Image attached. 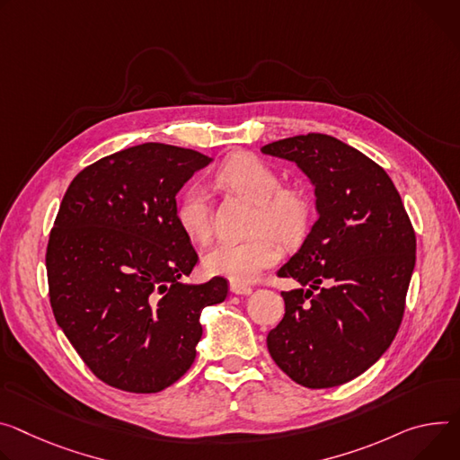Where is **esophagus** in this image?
<instances>
[{"mask_svg": "<svg viewBox=\"0 0 460 460\" xmlns=\"http://www.w3.org/2000/svg\"><path fill=\"white\" fill-rule=\"evenodd\" d=\"M229 289L233 291V294H236V296H249L253 291L252 286H245V284H240V282H231Z\"/></svg>", "mask_w": 460, "mask_h": 460, "instance_id": "obj_1", "label": "esophagus"}]
</instances>
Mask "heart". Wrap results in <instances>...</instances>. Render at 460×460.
I'll return each mask as SVG.
<instances>
[{
    "mask_svg": "<svg viewBox=\"0 0 460 460\" xmlns=\"http://www.w3.org/2000/svg\"><path fill=\"white\" fill-rule=\"evenodd\" d=\"M217 180L257 203L255 231L262 234L217 243L205 255L203 266L211 275L226 277L233 282H252L282 257L280 245L268 233L282 240H294L306 231L312 215L310 196L301 187L280 185L279 174L253 154L231 155L218 169ZM176 222L194 243H205L211 238V203L203 185L192 183L183 190L176 203Z\"/></svg>",
    "mask_w": 460,
    "mask_h": 460,
    "instance_id": "heart-1",
    "label": "heart"
}]
</instances>
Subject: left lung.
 <instances>
[{"instance_id": "obj_1", "label": "left lung", "mask_w": 460, "mask_h": 460, "mask_svg": "<svg viewBox=\"0 0 460 460\" xmlns=\"http://www.w3.org/2000/svg\"><path fill=\"white\" fill-rule=\"evenodd\" d=\"M297 163L315 187L319 218L279 271L284 317L268 333L273 361L308 389L354 380L391 347L416 261L402 198L378 163L347 143L306 134L261 148Z\"/></svg>"}]
</instances>
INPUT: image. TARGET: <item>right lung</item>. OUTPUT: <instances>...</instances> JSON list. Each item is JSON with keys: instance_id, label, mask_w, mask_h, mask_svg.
Masks as SVG:
<instances>
[{"instance_id": "add662e5", "label": "right lung", "mask_w": 460, "mask_h": 460, "mask_svg": "<svg viewBox=\"0 0 460 460\" xmlns=\"http://www.w3.org/2000/svg\"><path fill=\"white\" fill-rule=\"evenodd\" d=\"M213 159L145 143L106 155L67 187L46 266L55 319L104 384L159 393L196 358L205 306L227 280L185 284L198 262L176 222V194Z\"/></svg>"}]
</instances>
